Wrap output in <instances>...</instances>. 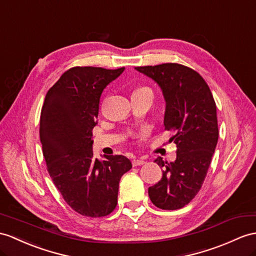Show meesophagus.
<instances>
[{"label": "esophagus", "instance_id": "obj_1", "mask_svg": "<svg viewBox=\"0 0 256 256\" xmlns=\"http://www.w3.org/2000/svg\"><path fill=\"white\" fill-rule=\"evenodd\" d=\"M143 164H146V160L143 158H140V160H132V166L134 167H136V166H141Z\"/></svg>", "mask_w": 256, "mask_h": 256}]
</instances>
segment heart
Wrapping results in <instances>:
<instances>
[{
	"label": "heart",
	"instance_id": "obj_1",
	"mask_svg": "<svg viewBox=\"0 0 256 256\" xmlns=\"http://www.w3.org/2000/svg\"><path fill=\"white\" fill-rule=\"evenodd\" d=\"M142 89H144V88H142Z\"/></svg>",
	"mask_w": 256,
	"mask_h": 256
}]
</instances>
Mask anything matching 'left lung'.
<instances>
[{
  "instance_id": "left-lung-1",
  "label": "left lung",
  "mask_w": 256,
  "mask_h": 256,
  "mask_svg": "<svg viewBox=\"0 0 256 256\" xmlns=\"http://www.w3.org/2000/svg\"><path fill=\"white\" fill-rule=\"evenodd\" d=\"M151 78L165 100L164 127L174 132L175 162H154L164 167L160 182L148 188L152 203L162 210H178L200 191L218 140L216 104L205 80L196 70L175 63L136 67Z\"/></svg>"
}]
</instances>
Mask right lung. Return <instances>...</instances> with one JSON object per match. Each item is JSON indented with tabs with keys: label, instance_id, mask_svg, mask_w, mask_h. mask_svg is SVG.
<instances>
[{
	"label": "right lung",
	"instance_id": "right-lung-1",
	"mask_svg": "<svg viewBox=\"0 0 256 256\" xmlns=\"http://www.w3.org/2000/svg\"><path fill=\"white\" fill-rule=\"evenodd\" d=\"M124 70L72 67L48 91L41 110L40 141L48 172L66 203L84 216L110 214L120 178L132 167L122 155L94 158L92 150L100 98Z\"/></svg>",
	"mask_w": 256,
	"mask_h": 256
}]
</instances>
